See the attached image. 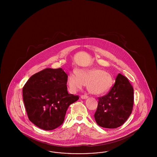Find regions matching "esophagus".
Segmentation results:
<instances>
[{"label":"esophagus","instance_id":"esophagus-1","mask_svg":"<svg viewBox=\"0 0 157 157\" xmlns=\"http://www.w3.org/2000/svg\"><path fill=\"white\" fill-rule=\"evenodd\" d=\"M81 98L82 99H86V98H88V95H82L81 96Z\"/></svg>","mask_w":157,"mask_h":157}]
</instances>
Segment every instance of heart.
Returning <instances> with one entry per match:
<instances>
[{"instance_id":"obj_1","label":"heart","mask_w":157,"mask_h":157,"mask_svg":"<svg viewBox=\"0 0 157 157\" xmlns=\"http://www.w3.org/2000/svg\"><path fill=\"white\" fill-rule=\"evenodd\" d=\"M85 84L90 93L101 95L111 89L113 79L109 74L96 68L80 69L77 73L73 72L68 76L67 85L72 92L81 90Z\"/></svg>"}]
</instances>
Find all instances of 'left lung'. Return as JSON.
<instances>
[{"mask_svg": "<svg viewBox=\"0 0 157 157\" xmlns=\"http://www.w3.org/2000/svg\"><path fill=\"white\" fill-rule=\"evenodd\" d=\"M134 102V89L126 77L119 74L109 92L98 97L94 117L100 127L117 128L131 114Z\"/></svg>", "mask_w": 157, "mask_h": 157, "instance_id": "1", "label": "left lung"}]
</instances>
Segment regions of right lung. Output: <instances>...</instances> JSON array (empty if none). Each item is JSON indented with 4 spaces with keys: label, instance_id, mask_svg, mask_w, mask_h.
<instances>
[{
    "label": "right lung",
    "instance_id": "right-lung-1",
    "mask_svg": "<svg viewBox=\"0 0 157 157\" xmlns=\"http://www.w3.org/2000/svg\"><path fill=\"white\" fill-rule=\"evenodd\" d=\"M67 75L62 68L45 69L32 75L23 88V99L29 120L46 131L61 125L69 106L78 95L67 92Z\"/></svg>",
    "mask_w": 157,
    "mask_h": 157
}]
</instances>
